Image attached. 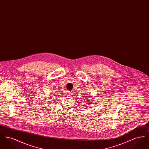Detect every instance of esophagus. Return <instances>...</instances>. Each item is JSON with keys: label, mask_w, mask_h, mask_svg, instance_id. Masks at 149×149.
<instances>
[{"label": "esophagus", "mask_w": 149, "mask_h": 149, "mask_svg": "<svg viewBox=\"0 0 149 149\" xmlns=\"http://www.w3.org/2000/svg\"><path fill=\"white\" fill-rule=\"evenodd\" d=\"M71 93H72L70 92H68V95H70L71 94Z\"/></svg>", "instance_id": "esophagus-1"}]
</instances>
